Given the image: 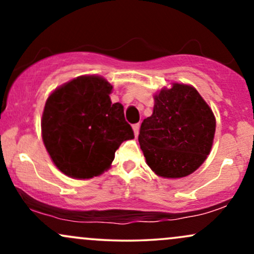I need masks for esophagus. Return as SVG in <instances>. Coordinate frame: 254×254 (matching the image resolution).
<instances>
[{"label":"esophagus","mask_w":254,"mask_h":254,"mask_svg":"<svg viewBox=\"0 0 254 254\" xmlns=\"http://www.w3.org/2000/svg\"><path fill=\"white\" fill-rule=\"evenodd\" d=\"M132 130L135 136H138V131H139V124H133L132 125Z\"/></svg>","instance_id":"obj_1"}]
</instances>
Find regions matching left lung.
<instances>
[{"mask_svg": "<svg viewBox=\"0 0 254 254\" xmlns=\"http://www.w3.org/2000/svg\"><path fill=\"white\" fill-rule=\"evenodd\" d=\"M150 117L142 122L138 142L157 176L183 178L205 161L216 121L209 105L192 86L173 83L154 97Z\"/></svg>", "mask_w": 254, "mask_h": 254, "instance_id": "8db88e82", "label": "left lung"}]
</instances>
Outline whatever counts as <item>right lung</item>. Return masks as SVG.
Segmentation results:
<instances>
[{"instance_id":"right-lung-1","label":"right lung","mask_w":254,"mask_h":254,"mask_svg":"<svg viewBox=\"0 0 254 254\" xmlns=\"http://www.w3.org/2000/svg\"><path fill=\"white\" fill-rule=\"evenodd\" d=\"M104 77L80 76L51 93L44 107L42 136L56 167L66 176L89 179L109 170L115 153L133 131L123 105L112 104Z\"/></svg>"}]
</instances>
